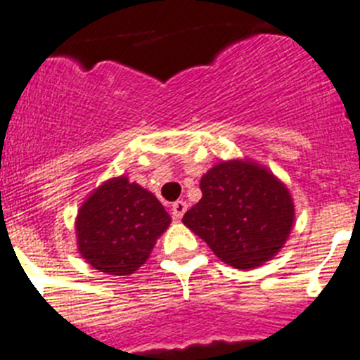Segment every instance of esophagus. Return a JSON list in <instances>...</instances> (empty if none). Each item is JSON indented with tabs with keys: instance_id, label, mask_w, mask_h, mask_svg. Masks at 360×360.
Returning a JSON list of instances; mask_svg holds the SVG:
<instances>
[{
	"instance_id": "34e87169",
	"label": "esophagus",
	"mask_w": 360,
	"mask_h": 360,
	"mask_svg": "<svg viewBox=\"0 0 360 360\" xmlns=\"http://www.w3.org/2000/svg\"><path fill=\"white\" fill-rule=\"evenodd\" d=\"M186 208H188V204L184 202V200H176V202L172 204L170 212H172L174 219H181V217L184 215V212H186Z\"/></svg>"
}]
</instances>
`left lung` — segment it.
<instances>
[{
	"label": "left lung",
	"mask_w": 360,
	"mask_h": 360,
	"mask_svg": "<svg viewBox=\"0 0 360 360\" xmlns=\"http://www.w3.org/2000/svg\"><path fill=\"white\" fill-rule=\"evenodd\" d=\"M202 199L183 222L235 269L262 265L283 248L294 222L289 190L265 168L222 161L200 179Z\"/></svg>",
	"instance_id": "1"
}]
</instances>
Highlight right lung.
<instances>
[{
	"mask_svg": "<svg viewBox=\"0 0 360 360\" xmlns=\"http://www.w3.org/2000/svg\"><path fill=\"white\" fill-rule=\"evenodd\" d=\"M168 224L170 215L156 197L127 177H115L80 206L79 251L100 273L127 276L150 257Z\"/></svg>",
	"mask_w": 360,
	"mask_h": 360,
	"instance_id": "add662e5",
	"label": "right lung"
}]
</instances>
